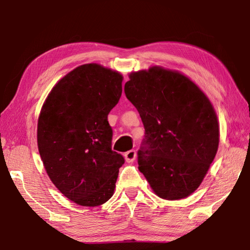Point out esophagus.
I'll use <instances>...</instances> for the list:
<instances>
[{
	"label": "esophagus",
	"instance_id": "esophagus-1",
	"mask_svg": "<svg viewBox=\"0 0 250 250\" xmlns=\"http://www.w3.org/2000/svg\"><path fill=\"white\" fill-rule=\"evenodd\" d=\"M125 161L128 163H132L133 161L137 159V152H135L134 150H130L128 152H125Z\"/></svg>",
	"mask_w": 250,
	"mask_h": 250
}]
</instances>
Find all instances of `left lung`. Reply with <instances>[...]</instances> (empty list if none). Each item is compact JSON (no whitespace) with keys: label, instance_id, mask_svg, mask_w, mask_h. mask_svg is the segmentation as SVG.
Returning a JSON list of instances; mask_svg holds the SVG:
<instances>
[{"label":"left lung","instance_id":"1","mask_svg":"<svg viewBox=\"0 0 250 250\" xmlns=\"http://www.w3.org/2000/svg\"><path fill=\"white\" fill-rule=\"evenodd\" d=\"M125 92L146 130L139 171L163 200L195 192L217 153L216 111L201 88L177 70L152 66L133 71Z\"/></svg>","mask_w":250,"mask_h":250}]
</instances>
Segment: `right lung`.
<instances>
[{"mask_svg":"<svg viewBox=\"0 0 250 250\" xmlns=\"http://www.w3.org/2000/svg\"><path fill=\"white\" fill-rule=\"evenodd\" d=\"M122 80L99 64L78 66L58 80L41 109L37 146L46 173L77 205H103L115 192L125 159L111 149L108 115Z\"/></svg>","mask_w":250,"mask_h":250,"instance_id":"1","label":"right lung"}]
</instances>
